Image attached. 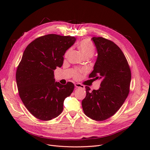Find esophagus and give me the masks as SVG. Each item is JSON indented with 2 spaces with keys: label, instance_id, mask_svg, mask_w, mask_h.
<instances>
[{
  "label": "esophagus",
  "instance_id": "obj_1",
  "mask_svg": "<svg viewBox=\"0 0 150 150\" xmlns=\"http://www.w3.org/2000/svg\"><path fill=\"white\" fill-rule=\"evenodd\" d=\"M75 86L76 88H80L83 89L85 88L84 86L83 85V84H80V83H76V84H75Z\"/></svg>",
  "mask_w": 150,
  "mask_h": 150
}]
</instances>
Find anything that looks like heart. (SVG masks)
Returning <instances> with one entry per match:
<instances>
[{
  "label": "heart",
  "mask_w": 150,
  "mask_h": 150,
  "mask_svg": "<svg viewBox=\"0 0 150 150\" xmlns=\"http://www.w3.org/2000/svg\"><path fill=\"white\" fill-rule=\"evenodd\" d=\"M78 45L85 57L89 56L92 57L93 54H94V52H95V47H94L93 43L90 40H89V39H83V40L78 42ZM70 50L69 49L66 52V57L68 56ZM84 72V70H80L78 71L75 70L74 73V77L75 79H78V78L80 77V74L83 73Z\"/></svg>",
  "instance_id": "heart-1"
}]
</instances>
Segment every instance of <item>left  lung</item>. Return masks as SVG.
<instances>
[{
  "label": "left lung",
  "instance_id": "1",
  "mask_svg": "<svg viewBox=\"0 0 150 150\" xmlns=\"http://www.w3.org/2000/svg\"><path fill=\"white\" fill-rule=\"evenodd\" d=\"M92 40L98 57L89 77L101 82L98 90L90 91L86 86L82 107L88 117L103 121L114 115L127 98L131 73L125 54L114 42L102 37H93Z\"/></svg>",
  "mask_w": 150,
  "mask_h": 150
}]
</instances>
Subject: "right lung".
Returning <instances> with one entry per match:
<instances>
[{"label": "right lung", "mask_w": 150, "mask_h": 150, "mask_svg": "<svg viewBox=\"0 0 150 150\" xmlns=\"http://www.w3.org/2000/svg\"><path fill=\"white\" fill-rule=\"evenodd\" d=\"M75 41L74 36L49 34L35 39L23 52L16 74L18 92L28 111L39 120L58 117L74 89L71 82H55L54 70L62 66L63 56Z\"/></svg>", "instance_id": "add662e5"}]
</instances>
